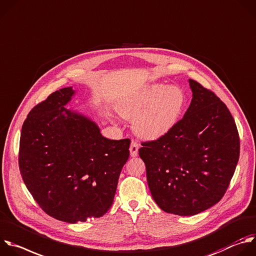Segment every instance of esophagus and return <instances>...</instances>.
Returning a JSON list of instances; mask_svg holds the SVG:
<instances>
[{
  "mask_svg": "<svg viewBox=\"0 0 256 256\" xmlns=\"http://www.w3.org/2000/svg\"><path fill=\"white\" fill-rule=\"evenodd\" d=\"M138 149H139V143L137 141L132 140L130 145V154L132 158H135L138 156Z\"/></svg>",
  "mask_w": 256,
  "mask_h": 256,
  "instance_id": "obj_1",
  "label": "esophagus"
}]
</instances>
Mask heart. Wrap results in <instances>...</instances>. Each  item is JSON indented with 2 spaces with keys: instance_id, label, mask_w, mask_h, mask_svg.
Masks as SVG:
<instances>
[{
  "instance_id": "obj_1",
  "label": "heart",
  "mask_w": 256,
  "mask_h": 256,
  "mask_svg": "<svg viewBox=\"0 0 256 256\" xmlns=\"http://www.w3.org/2000/svg\"><path fill=\"white\" fill-rule=\"evenodd\" d=\"M186 106V96L176 86L153 84L125 100L119 112L134 118L135 132L147 138L158 137L170 130L182 117Z\"/></svg>"
}]
</instances>
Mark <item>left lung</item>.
<instances>
[{"label": "left lung", "mask_w": 256, "mask_h": 256, "mask_svg": "<svg viewBox=\"0 0 256 256\" xmlns=\"http://www.w3.org/2000/svg\"><path fill=\"white\" fill-rule=\"evenodd\" d=\"M190 105L156 140L142 142L139 156L153 200L166 213L192 216L225 194L240 153L235 121L214 92L188 80Z\"/></svg>", "instance_id": "1"}]
</instances>
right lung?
<instances>
[{
  "label": "right lung",
  "instance_id": "add662e5",
  "mask_svg": "<svg viewBox=\"0 0 256 256\" xmlns=\"http://www.w3.org/2000/svg\"><path fill=\"white\" fill-rule=\"evenodd\" d=\"M74 94L60 88L29 112L19 149L28 190L47 215L68 223L108 212L131 142L105 138L94 122L66 109Z\"/></svg>",
  "mask_w": 256,
  "mask_h": 256
}]
</instances>
